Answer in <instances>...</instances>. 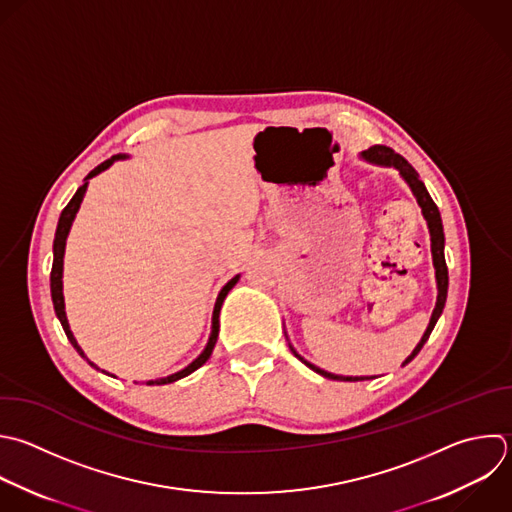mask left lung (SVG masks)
<instances>
[{
	"mask_svg": "<svg viewBox=\"0 0 512 512\" xmlns=\"http://www.w3.org/2000/svg\"><path fill=\"white\" fill-rule=\"evenodd\" d=\"M362 158L370 164H376V166H384V168H394L398 170L400 178L408 184V188L412 190L420 210H422V216L426 220V226H428V232H430V252H432V264H434V276H436V288H438V294H436V304H434V310H432V316H430V322L420 338V342L414 346V350L410 352V356L402 362V364H408L418 352L420 348L424 346V342L428 340L436 320L440 318L442 314V308H444V302H446V292H448V268H446V260H444V232H442V220H440V212L436 208V204L432 202L426 186L420 182L418 178V172L400 156V154H394V150L386 148V146H372L368 150L362 152ZM290 344V342H288ZM290 350L294 352V356L304 362L310 370H314L316 374L324 376V378H330V380H342V382H358V380H370V378H376V376H340V374H332V372H326L318 366H314L312 362H308L306 358H302L294 346L290 344Z\"/></svg>",
	"mask_w": 512,
	"mask_h": 512,
	"instance_id": "8db88e82",
	"label": "left lung"
}]
</instances>
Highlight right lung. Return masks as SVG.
I'll list each match as a JSON object with an SVG mask.
<instances>
[{
    "mask_svg": "<svg viewBox=\"0 0 512 512\" xmlns=\"http://www.w3.org/2000/svg\"><path fill=\"white\" fill-rule=\"evenodd\" d=\"M126 158H128L126 154L112 156L110 160H106L104 164H100L98 168H94V170L86 176L84 184L78 188V192L74 194V198L70 200V204L64 208V212H62V216H60V222H58L56 238H54V264H52V276H50V288H52L54 310H56V316L60 318L62 328H64V332H66L68 340L72 342V346H74V348L78 350V354H80V356H82V358H84L92 368H96V370H102V368H100L98 364H94V362L84 354V350L80 348L78 340L74 338V332L70 330V322H68V316H66L64 282H62V276H64V254H66V240H68V234H70L72 224H74V220H76V214H78V210H80V206H82V200H84V196H86V190H88L90 180H92L94 176L102 174L104 170H108L114 162H118V160H126ZM238 280H240V274H236L232 280H228V282H226V286L220 290V294H218V298H216L214 312H212V332H210V338H208V342H206V346H204L202 354H200L196 360H192L186 368H182V370H178V372H174V374H170V376H164V378H158V380H148V382H146L148 386L176 382V380H180V378H184V376L192 374L194 370H198L202 364H206V360L210 358V354H212V350H214V346H216V340H218V330H220V308H222V304H224V298H226V296H228V292L236 286V282H238ZM102 372H104V374H108V376H114V374H110V372H106V370H102ZM114 378H116V376H114Z\"/></svg>",
    "mask_w": 512,
    "mask_h": 512,
    "instance_id": "right-lung-1",
    "label": "right lung"
}]
</instances>
